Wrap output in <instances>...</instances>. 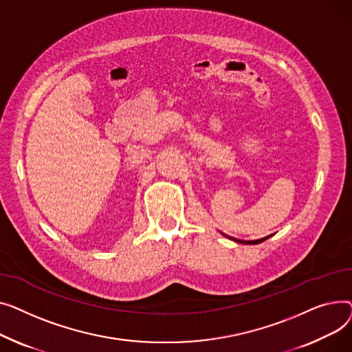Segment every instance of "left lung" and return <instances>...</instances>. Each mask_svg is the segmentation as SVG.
<instances>
[{
	"mask_svg": "<svg viewBox=\"0 0 352 352\" xmlns=\"http://www.w3.org/2000/svg\"><path fill=\"white\" fill-rule=\"evenodd\" d=\"M268 237H270V236L263 237V239H258V240H249V241H244V240H237V239H233V237H230V239H232V240H234V241H237V243H243V244H258V243H261V241L267 240Z\"/></svg>",
	"mask_w": 352,
	"mask_h": 352,
	"instance_id": "8db88e82",
	"label": "left lung"
}]
</instances>
